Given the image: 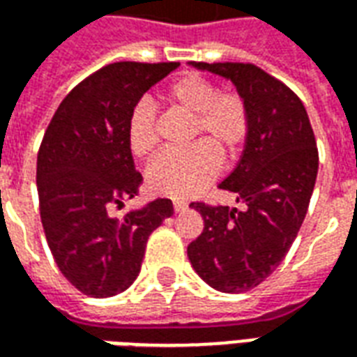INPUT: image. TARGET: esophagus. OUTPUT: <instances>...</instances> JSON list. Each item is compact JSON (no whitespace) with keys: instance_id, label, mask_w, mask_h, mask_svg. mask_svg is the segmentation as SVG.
Here are the masks:
<instances>
[{"instance_id":"34e87169","label":"esophagus","mask_w":357,"mask_h":357,"mask_svg":"<svg viewBox=\"0 0 357 357\" xmlns=\"http://www.w3.org/2000/svg\"><path fill=\"white\" fill-rule=\"evenodd\" d=\"M189 208V204L183 201H174V212H185Z\"/></svg>"}]
</instances>
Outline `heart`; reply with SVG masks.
<instances>
[{"label": "heart", "instance_id": "b5f03b06", "mask_svg": "<svg viewBox=\"0 0 357 357\" xmlns=\"http://www.w3.org/2000/svg\"><path fill=\"white\" fill-rule=\"evenodd\" d=\"M164 101L191 116L189 147L166 151L149 164L151 193L170 199H189L216 179L222 162L231 164L247 147L250 110L239 91H218L214 82L199 74H181L164 89ZM128 147L135 158H149L158 145L156 112L149 101H139L126 124Z\"/></svg>", "mask_w": 357, "mask_h": 357}]
</instances>
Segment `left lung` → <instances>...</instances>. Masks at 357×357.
I'll list each match as a JSON object with an SVG mask.
<instances>
[{"label":"left lung","instance_id":"left-lung-1","mask_svg":"<svg viewBox=\"0 0 357 357\" xmlns=\"http://www.w3.org/2000/svg\"><path fill=\"white\" fill-rule=\"evenodd\" d=\"M193 66L235 84L250 110V135L237 168L220 183L245 208L191 202L204 229L187 256L212 289L245 292L275 271L298 235L319 166L315 135L298 95L260 66Z\"/></svg>","mask_w":357,"mask_h":357}]
</instances>
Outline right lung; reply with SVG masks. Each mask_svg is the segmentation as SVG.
<instances>
[{
  "instance_id": "add662e5",
  "label": "right lung",
  "mask_w": 357,
  "mask_h": 357,
  "mask_svg": "<svg viewBox=\"0 0 357 357\" xmlns=\"http://www.w3.org/2000/svg\"><path fill=\"white\" fill-rule=\"evenodd\" d=\"M178 66H102L66 95L43 133L36 183L45 239L61 273L88 296L124 292L139 275L149 235L174 212L170 199H156L122 220L109 216L143 181L126 139L130 110Z\"/></svg>"
}]
</instances>
